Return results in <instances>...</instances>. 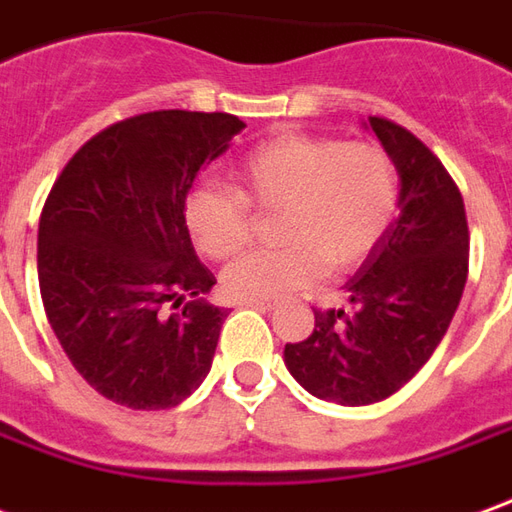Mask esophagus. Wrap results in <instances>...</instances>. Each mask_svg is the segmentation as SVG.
<instances>
[{
    "mask_svg": "<svg viewBox=\"0 0 512 512\" xmlns=\"http://www.w3.org/2000/svg\"><path fill=\"white\" fill-rule=\"evenodd\" d=\"M244 305L255 307V310H274V302H271V299H249Z\"/></svg>",
    "mask_w": 512,
    "mask_h": 512,
    "instance_id": "34e87169",
    "label": "esophagus"
}]
</instances>
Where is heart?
Instances as JSON below:
<instances>
[{
	"label": "heart",
	"instance_id": "heart-1",
	"mask_svg": "<svg viewBox=\"0 0 512 512\" xmlns=\"http://www.w3.org/2000/svg\"><path fill=\"white\" fill-rule=\"evenodd\" d=\"M238 191L196 185L185 199V227L213 260L241 252L252 213L282 210L277 235L285 246L249 252L224 268L230 299H271L318 282L332 268L360 266L391 227L399 182L393 160L374 144H341L316 135H280L241 160Z\"/></svg>",
	"mask_w": 512,
	"mask_h": 512
}]
</instances>
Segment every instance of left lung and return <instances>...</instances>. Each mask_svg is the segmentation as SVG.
<instances>
[{
    "mask_svg": "<svg viewBox=\"0 0 512 512\" xmlns=\"http://www.w3.org/2000/svg\"><path fill=\"white\" fill-rule=\"evenodd\" d=\"M399 171V216L343 288L349 313L316 310L310 338L285 343V366L307 393L360 407L396 393L449 330L468 274L463 196L413 132L368 116Z\"/></svg>",
    "mask_w": 512,
    "mask_h": 512,
    "instance_id": "obj_1",
    "label": "left lung"
}]
</instances>
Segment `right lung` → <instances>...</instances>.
I'll list each match as a JSON object with an SVG mask.
<instances>
[{
    "label": "right lung",
    "instance_id": "1",
    "mask_svg": "<svg viewBox=\"0 0 512 512\" xmlns=\"http://www.w3.org/2000/svg\"><path fill=\"white\" fill-rule=\"evenodd\" d=\"M244 127L191 110L119 121L49 191L38 224L46 318L82 380L116 405L177 407L213 366L227 307L205 299L216 277L194 252L185 199Z\"/></svg>",
    "mask_w": 512,
    "mask_h": 512
}]
</instances>
